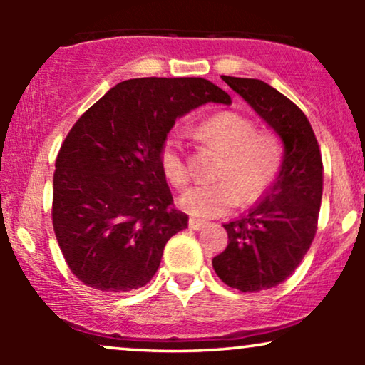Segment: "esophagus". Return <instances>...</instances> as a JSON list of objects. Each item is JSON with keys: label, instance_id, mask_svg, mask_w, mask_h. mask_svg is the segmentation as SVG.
<instances>
[{"label": "esophagus", "instance_id": "esophagus-1", "mask_svg": "<svg viewBox=\"0 0 365 365\" xmlns=\"http://www.w3.org/2000/svg\"><path fill=\"white\" fill-rule=\"evenodd\" d=\"M206 225H207L206 221L197 220V217H190V220H188V226H190L192 230H202Z\"/></svg>", "mask_w": 365, "mask_h": 365}]
</instances>
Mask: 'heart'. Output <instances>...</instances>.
I'll return each instance as SVG.
<instances>
[{
	"label": "heart",
	"mask_w": 365,
	"mask_h": 365,
	"mask_svg": "<svg viewBox=\"0 0 365 365\" xmlns=\"http://www.w3.org/2000/svg\"><path fill=\"white\" fill-rule=\"evenodd\" d=\"M199 137L223 153L216 182L202 183L180 199V206L197 217L225 215L240 202L252 204L273 187L283 166V142L269 130H257L254 120L237 111H221L199 125ZM159 166L178 190L192 182V170L177 139L165 140Z\"/></svg>",
	"instance_id": "1"
}]
</instances>
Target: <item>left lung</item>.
<instances>
[{
	"label": "left lung",
	"mask_w": 365,
	"mask_h": 365,
	"mask_svg": "<svg viewBox=\"0 0 365 365\" xmlns=\"http://www.w3.org/2000/svg\"><path fill=\"white\" fill-rule=\"evenodd\" d=\"M279 135L283 166L273 187L249 215L223 225L228 247L212 259L220 279L240 292H261L290 278L317 230L322 159L304 111L269 83L221 77Z\"/></svg>",
	"instance_id": "8db88e82"
}]
</instances>
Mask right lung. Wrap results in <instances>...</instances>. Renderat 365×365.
Instances as JSON below:
<instances>
[{
  "label": "right lung",
  "mask_w": 365,
  "mask_h": 365,
  "mask_svg": "<svg viewBox=\"0 0 365 365\" xmlns=\"http://www.w3.org/2000/svg\"><path fill=\"white\" fill-rule=\"evenodd\" d=\"M230 104L206 78L120 82L75 121L53 177V228L70 271L99 292H130L156 274L166 242L187 228L159 150L178 116Z\"/></svg>",
  "instance_id": "right-lung-1"
}]
</instances>
